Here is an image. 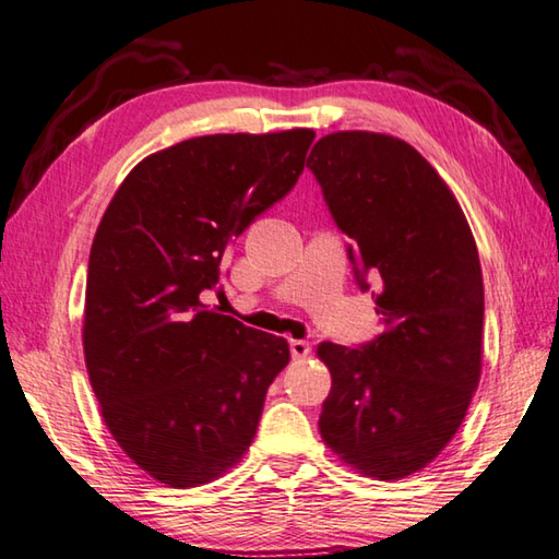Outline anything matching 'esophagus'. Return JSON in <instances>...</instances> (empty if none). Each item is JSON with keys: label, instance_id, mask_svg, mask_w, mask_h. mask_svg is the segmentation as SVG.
Returning a JSON list of instances; mask_svg holds the SVG:
<instances>
[{"label": "esophagus", "instance_id": "1", "mask_svg": "<svg viewBox=\"0 0 559 559\" xmlns=\"http://www.w3.org/2000/svg\"><path fill=\"white\" fill-rule=\"evenodd\" d=\"M289 353L294 360H307L311 355V345L307 341H289Z\"/></svg>", "mask_w": 559, "mask_h": 559}]
</instances>
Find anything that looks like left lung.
<instances>
[{
    "mask_svg": "<svg viewBox=\"0 0 559 559\" xmlns=\"http://www.w3.org/2000/svg\"><path fill=\"white\" fill-rule=\"evenodd\" d=\"M316 175L333 221L367 272L384 331L372 343H321L331 394L319 418L323 443L374 479H402L443 450L481 374L484 284L475 236L433 165L402 139L329 133L313 145Z\"/></svg>",
    "mask_w": 559,
    "mask_h": 559,
    "instance_id": "obj_1",
    "label": "left lung"
}]
</instances>
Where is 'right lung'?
<instances>
[{"mask_svg":"<svg viewBox=\"0 0 559 559\" xmlns=\"http://www.w3.org/2000/svg\"><path fill=\"white\" fill-rule=\"evenodd\" d=\"M311 129L199 135L126 175L90 250L82 345L116 443L167 487L240 462L289 345L202 304L221 260L297 185Z\"/></svg>","mask_w":559,"mask_h":559,"instance_id":"add662e5","label":"right lung"}]
</instances>
